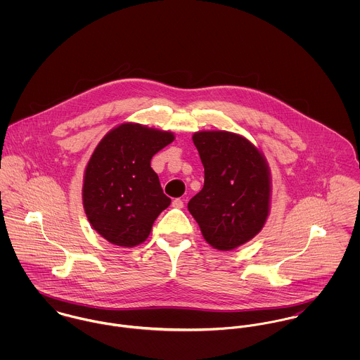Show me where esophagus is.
I'll return each instance as SVG.
<instances>
[{
    "mask_svg": "<svg viewBox=\"0 0 360 360\" xmlns=\"http://www.w3.org/2000/svg\"><path fill=\"white\" fill-rule=\"evenodd\" d=\"M172 205L173 207H177V209H181L183 206H184V202L180 200V198H177V200H174L173 202H172Z\"/></svg>",
    "mask_w": 360,
    "mask_h": 360,
    "instance_id": "1",
    "label": "esophagus"
}]
</instances>
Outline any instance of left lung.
Instances as JSON below:
<instances>
[{
  "label": "left lung",
  "instance_id": "left-lung-1",
  "mask_svg": "<svg viewBox=\"0 0 360 360\" xmlns=\"http://www.w3.org/2000/svg\"><path fill=\"white\" fill-rule=\"evenodd\" d=\"M205 169L202 190L188 210L206 243L231 251L263 229L271 200L270 167L260 148L241 134L202 130L193 134Z\"/></svg>",
  "mask_w": 360,
  "mask_h": 360
}]
</instances>
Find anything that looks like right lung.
<instances>
[{"mask_svg":"<svg viewBox=\"0 0 360 360\" xmlns=\"http://www.w3.org/2000/svg\"><path fill=\"white\" fill-rule=\"evenodd\" d=\"M172 131L124 122L109 130L90 156L83 177V207L91 227L113 245L143 244L170 205L151 167Z\"/></svg>","mask_w":360,"mask_h":360,"instance_id":"1","label":"right lung"}]
</instances>
